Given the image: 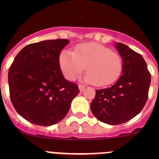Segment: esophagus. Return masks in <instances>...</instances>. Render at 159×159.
I'll return each mask as SVG.
<instances>
[{"label": "esophagus", "mask_w": 159, "mask_h": 159, "mask_svg": "<svg viewBox=\"0 0 159 159\" xmlns=\"http://www.w3.org/2000/svg\"><path fill=\"white\" fill-rule=\"evenodd\" d=\"M78 88H79L80 91H82L84 89V85H83V84H78Z\"/></svg>", "instance_id": "obj_1"}]
</instances>
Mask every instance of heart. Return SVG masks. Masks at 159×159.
<instances>
[{"instance_id": "heart-1", "label": "heart", "mask_w": 159, "mask_h": 159, "mask_svg": "<svg viewBox=\"0 0 159 159\" xmlns=\"http://www.w3.org/2000/svg\"><path fill=\"white\" fill-rule=\"evenodd\" d=\"M59 64L67 79L73 81L86 67L84 80L94 85L105 86L115 82L123 70L121 56L98 43H84L73 51H62Z\"/></svg>"}]
</instances>
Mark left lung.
I'll list each match as a JSON object with an SVG mask.
<instances>
[{
	"label": "left lung",
	"instance_id": "8db88e82",
	"mask_svg": "<svg viewBox=\"0 0 159 159\" xmlns=\"http://www.w3.org/2000/svg\"><path fill=\"white\" fill-rule=\"evenodd\" d=\"M123 59L122 75L111 87L96 90L91 110L102 122L116 125L135 117L148 97L151 74L142 56L128 46L115 45Z\"/></svg>",
	"mask_w": 159,
	"mask_h": 159
}]
</instances>
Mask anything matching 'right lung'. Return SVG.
<instances>
[{
  "mask_svg": "<svg viewBox=\"0 0 159 159\" xmlns=\"http://www.w3.org/2000/svg\"><path fill=\"white\" fill-rule=\"evenodd\" d=\"M68 43L56 39L28 44L9 68L13 106L32 124L50 126L59 122L80 92L78 84L65 79L60 68L59 54Z\"/></svg>",
  "mask_w": 159,
  "mask_h": 159,
  "instance_id": "add662e5",
  "label": "right lung"
}]
</instances>
